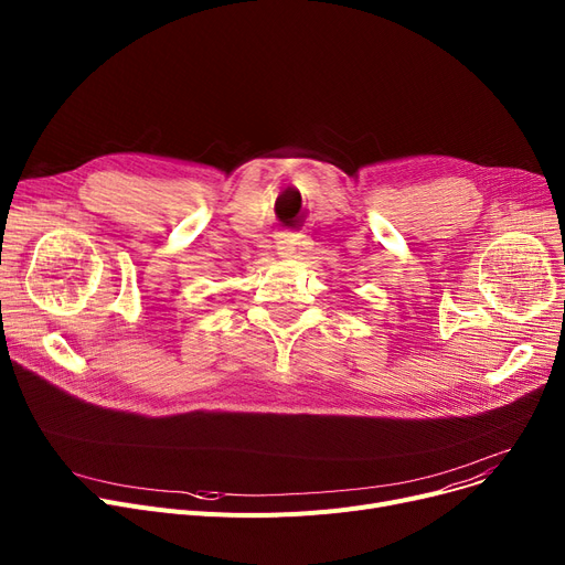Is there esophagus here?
I'll return each instance as SVG.
<instances>
[{
	"mask_svg": "<svg viewBox=\"0 0 565 565\" xmlns=\"http://www.w3.org/2000/svg\"><path fill=\"white\" fill-rule=\"evenodd\" d=\"M300 235L295 233H281L279 241H277V254L279 258H295V254H298L300 249Z\"/></svg>",
	"mask_w": 565,
	"mask_h": 565,
	"instance_id": "1",
	"label": "esophagus"
}]
</instances>
